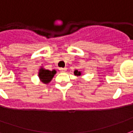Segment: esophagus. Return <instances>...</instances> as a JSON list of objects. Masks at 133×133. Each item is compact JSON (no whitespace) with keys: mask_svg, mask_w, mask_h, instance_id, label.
Returning a JSON list of instances; mask_svg holds the SVG:
<instances>
[{"mask_svg":"<svg viewBox=\"0 0 133 133\" xmlns=\"http://www.w3.org/2000/svg\"><path fill=\"white\" fill-rule=\"evenodd\" d=\"M59 70L60 71V72L63 73V72H65V71H66L67 68H59Z\"/></svg>","mask_w":133,"mask_h":133,"instance_id":"esophagus-1","label":"esophagus"}]
</instances>
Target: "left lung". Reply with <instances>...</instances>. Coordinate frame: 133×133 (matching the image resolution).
<instances>
[{
    "mask_svg": "<svg viewBox=\"0 0 133 133\" xmlns=\"http://www.w3.org/2000/svg\"><path fill=\"white\" fill-rule=\"evenodd\" d=\"M74 74H75V76H81V71H78V70H76L74 71Z\"/></svg>",
    "mask_w": 133,
    "mask_h": 133,
    "instance_id": "obj_1",
    "label": "left lung"
}]
</instances>
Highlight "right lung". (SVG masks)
Returning a JSON list of instances; mask_svg holds the SVG:
<instances>
[{"mask_svg":"<svg viewBox=\"0 0 133 133\" xmlns=\"http://www.w3.org/2000/svg\"><path fill=\"white\" fill-rule=\"evenodd\" d=\"M55 74H56L55 70H49L41 67L38 71V77L40 78L41 82H42L44 84H48L51 82Z\"/></svg>","mask_w":133,"mask_h":133,"instance_id":"1","label":"right lung"}]
</instances>
